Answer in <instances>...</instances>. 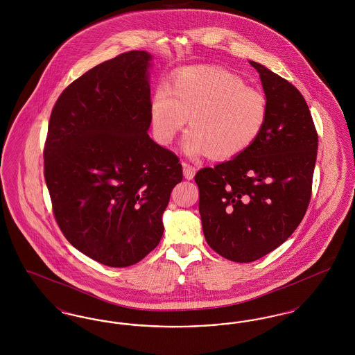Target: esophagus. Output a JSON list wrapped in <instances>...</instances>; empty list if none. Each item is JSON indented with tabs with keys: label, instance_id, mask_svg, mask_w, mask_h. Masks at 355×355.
I'll return each mask as SVG.
<instances>
[{
	"label": "esophagus",
	"instance_id": "esophagus-1",
	"mask_svg": "<svg viewBox=\"0 0 355 355\" xmlns=\"http://www.w3.org/2000/svg\"><path fill=\"white\" fill-rule=\"evenodd\" d=\"M182 166H184V175H185L186 180H193V177L196 175L197 169H196L193 165L187 164V162H184Z\"/></svg>",
	"mask_w": 355,
	"mask_h": 355
}]
</instances>
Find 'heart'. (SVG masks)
Returning a JSON list of instances; mask_svg holds the SVG:
<instances>
[{"label":"heart","mask_w":355,"mask_h":355,"mask_svg":"<svg viewBox=\"0 0 355 355\" xmlns=\"http://www.w3.org/2000/svg\"><path fill=\"white\" fill-rule=\"evenodd\" d=\"M189 117L184 150L197 157L232 159L246 152L262 133L268 101L234 73L214 67L180 71L168 87L155 92L150 106L153 133L169 145Z\"/></svg>","instance_id":"heart-1"}]
</instances>
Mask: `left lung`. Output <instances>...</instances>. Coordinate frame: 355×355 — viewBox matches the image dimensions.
<instances>
[{"mask_svg":"<svg viewBox=\"0 0 355 355\" xmlns=\"http://www.w3.org/2000/svg\"><path fill=\"white\" fill-rule=\"evenodd\" d=\"M268 119L236 158L203 168L194 180L209 246L234 262H253L294 233L311 198L318 135L304 96L261 64Z\"/></svg>","mask_w":355,"mask_h":355,"instance_id":"1","label":"left lung"}]
</instances>
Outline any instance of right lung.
<instances>
[{"mask_svg": "<svg viewBox=\"0 0 355 355\" xmlns=\"http://www.w3.org/2000/svg\"><path fill=\"white\" fill-rule=\"evenodd\" d=\"M150 54L132 51L73 81L53 106L44 175L53 214L89 258L126 268L161 241L182 165L148 135Z\"/></svg>", "mask_w": 355, "mask_h": 355, "instance_id": "1", "label": "right lung"}]
</instances>
